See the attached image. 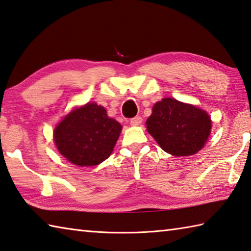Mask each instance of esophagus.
<instances>
[{
  "label": "esophagus",
  "instance_id": "esophagus-1",
  "mask_svg": "<svg viewBox=\"0 0 251 251\" xmlns=\"http://www.w3.org/2000/svg\"><path fill=\"white\" fill-rule=\"evenodd\" d=\"M130 124L132 126H139L142 124V118L140 116H136L134 118H132V119L130 120Z\"/></svg>",
  "mask_w": 251,
  "mask_h": 251
}]
</instances>
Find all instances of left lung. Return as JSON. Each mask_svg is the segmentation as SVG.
<instances>
[{"label":"left lung","instance_id":"8db88e82","mask_svg":"<svg viewBox=\"0 0 251 251\" xmlns=\"http://www.w3.org/2000/svg\"><path fill=\"white\" fill-rule=\"evenodd\" d=\"M211 124L205 111L176 99L164 98L154 105L146 127L165 152L189 156L203 148L210 135Z\"/></svg>","mask_w":251,"mask_h":251}]
</instances>
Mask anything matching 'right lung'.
Segmentation results:
<instances>
[{"instance_id":"right-lung-1","label":"right lung","mask_w":251,"mask_h":251,"mask_svg":"<svg viewBox=\"0 0 251 251\" xmlns=\"http://www.w3.org/2000/svg\"><path fill=\"white\" fill-rule=\"evenodd\" d=\"M122 126L103 107L89 102L70 112L54 129L59 152L77 166H96L109 157Z\"/></svg>"}]
</instances>
